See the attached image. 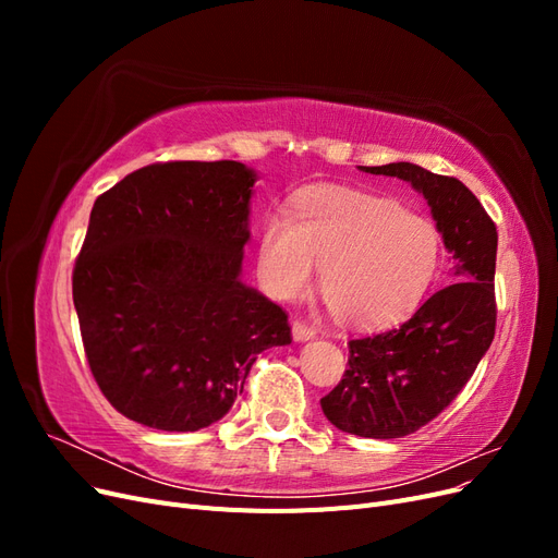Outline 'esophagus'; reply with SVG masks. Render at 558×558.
<instances>
[{"mask_svg":"<svg viewBox=\"0 0 558 558\" xmlns=\"http://www.w3.org/2000/svg\"><path fill=\"white\" fill-rule=\"evenodd\" d=\"M316 335V328L310 326L307 320H293V337L298 342H305V340H312V337Z\"/></svg>","mask_w":558,"mask_h":558,"instance_id":"1","label":"esophagus"}]
</instances>
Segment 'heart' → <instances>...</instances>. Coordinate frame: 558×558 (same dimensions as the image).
Listing matches in <instances>:
<instances>
[{
  "label": "heart",
  "instance_id": "1",
  "mask_svg": "<svg viewBox=\"0 0 558 558\" xmlns=\"http://www.w3.org/2000/svg\"><path fill=\"white\" fill-rule=\"evenodd\" d=\"M440 263L428 218L361 191H320L298 199L293 218L269 214L258 242V277L277 300L305 293L320 265V293L353 326L408 314Z\"/></svg>",
  "mask_w": 558,
  "mask_h": 558
}]
</instances>
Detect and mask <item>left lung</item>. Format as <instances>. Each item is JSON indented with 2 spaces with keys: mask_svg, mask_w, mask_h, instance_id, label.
<instances>
[{
  "mask_svg": "<svg viewBox=\"0 0 558 558\" xmlns=\"http://www.w3.org/2000/svg\"><path fill=\"white\" fill-rule=\"evenodd\" d=\"M410 181L428 199L453 272L402 326L349 342V367L320 408L344 433L391 440L426 426L475 373L496 335L498 230L465 183L412 162L361 167Z\"/></svg>",
  "mask_w": 558,
  "mask_h": 558,
  "instance_id": "1",
  "label": "left lung"
}]
</instances>
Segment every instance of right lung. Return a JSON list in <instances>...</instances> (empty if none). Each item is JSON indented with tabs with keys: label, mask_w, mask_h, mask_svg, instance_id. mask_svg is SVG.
<instances>
[{
	"label": "right lung",
	"mask_w": 558,
	"mask_h": 558,
	"mask_svg": "<svg viewBox=\"0 0 558 558\" xmlns=\"http://www.w3.org/2000/svg\"><path fill=\"white\" fill-rule=\"evenodd\" d=\"M253 181L234 160H170L95 199L72 272L83 351L142 426H211L258 353L293 340L289 314L240 281Z\"/></svg>",
	"instance_id": "right-lung-1"
}]
</instances>
